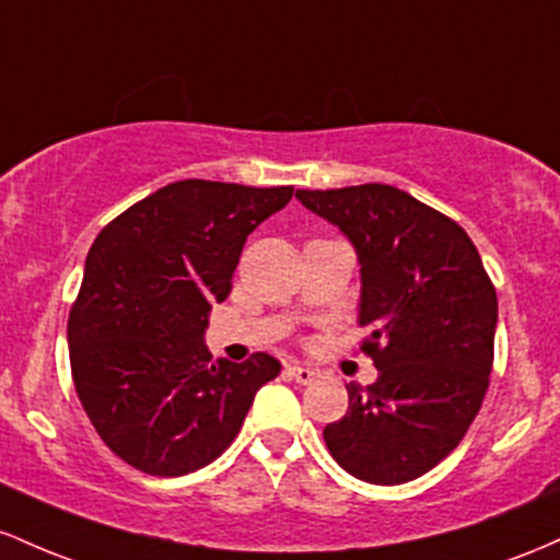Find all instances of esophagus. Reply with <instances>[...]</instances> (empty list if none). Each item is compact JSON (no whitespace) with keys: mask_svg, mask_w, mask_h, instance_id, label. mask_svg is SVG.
Returning a JSON list of instances; mask_svg holds the SVG:
<instances>
[{"mask_svg":"<svg viewBox=\"0 0 560 560\" xmlns=\"http://www.w3.org/2000/svg\"><path fill=\"white\" fill-rule=\"evenodd\" d=\"M285 373L291 375V378L296 381V383H304V386H306V383H312L314 378H317V370L304 368V364H288Z\"/></svg>","mask_w":560,"mask_h":560,"instance_id":"esophagus-1","label":"esophagus"}]
</instances>
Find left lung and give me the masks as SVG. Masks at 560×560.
Instances as JSON below:
<instances>
[{
  "mask_svg": "<svg viewBox=\"0 0 560 560\" xmlns=\"http://www.w3.org/2000/svg\"><path fill=\"white\" fill-rule=\"evenodd\" d=\"M336 224L362 272V351L378 368L349 383V410L325 425L330 455L370 483L429 474L479 416L494 362L498 293L466 230L392 185L296 190Z\"/></svg>",
  "mask_w": 560,
  "mask_h": 560,
  "instance_id": "1",
  "label": "left lung"
}]
</instances>
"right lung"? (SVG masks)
<instances>
[{"mask_svg": "<svg viewBox=\"0 0 560 560\" xmlns=\"http://www.w3.org/2000/svg\"><path fill=\"white\" fill-rule=\"evenodd\" d=\"M293 187L182 179L105 224L68 314L73 386L94 431L131 468L185 476L241 431L280 362L211 360V304L232 291L246 237Z\"/></svg>", "mask_w": 560, "mask_h": 560, "instance_id": "obj_1", "label": "right lung"}]
</instances>
